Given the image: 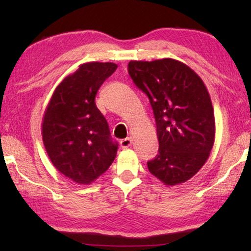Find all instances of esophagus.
Segmentation results:
<instances>
[{
  "mask_svg": "<svg viewBox=\"0 0 251 251\" xmlns=\"http://www.w3.org/2000/svg\"><path fill=\"white\" fill-rule=\"evenodd\" d=\"M131 145V138L130 137H127L124 138L121 141V146L122 148H128Z\"/></svg>",
  "mask_w": 251,
  "mask_h": 251,
  "instance_id": "1",
  "label": "esophagus"
}]
</instances>
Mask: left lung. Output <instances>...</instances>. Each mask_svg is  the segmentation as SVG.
Masks as SVG:
<instances>
[{"label":"left lung","instance_id":"8db88e82","mask_svg":"<svg viewBox=\"0 0 251 251\" xmlns=\"http://www.w3.org/2000/svg\"><path fill=\"white\" fill-rule=\"evenodd\" d=\"M128 73L150 99L156 121L159 154L148 169L165 185L182 184L205 165L214 146V108L206 85L173 58L130 61Z\"/></svg>","mask_w":251,"mask_h":251}]
</instances>
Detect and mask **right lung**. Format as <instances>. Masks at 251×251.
<instances>
[{"mask_svg":"<svg viewBox=\"0 0 251 251\" xmlns=\"http://www.w3.org/2000/svg\"><path fill=\"white\" fill-rule=\"evenodd\" d=\"M116 69L109 62L84 63L57 85L46 106L42 123L46 152L54 167L76 184H92L116 157L118 145L95 104L100 85Z\"/></svg>","mask_w":251,"mask_h":251,"instance_id":"add662e5","label":"right lung"}]
</instances>
